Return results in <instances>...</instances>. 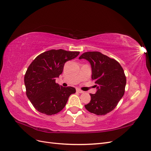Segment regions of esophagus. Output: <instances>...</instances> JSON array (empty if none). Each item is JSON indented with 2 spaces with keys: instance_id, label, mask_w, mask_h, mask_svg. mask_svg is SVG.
<instances>
[{
  "instance_id": "obj_1",
  "label": "esophagus",
  "mask_w": 151,
  "mask_h": 151,
  "mask_svg": "<svg viewBox=\"0 0 151 151\" xmlns=\"http://www.w3.org/2000/svg\"><path fill=\"white\" fill-rule=\"evenodd\" d=\"M76 92H79V93H83L84 92L83 91V90H80V88H77L76 89Z\"/></svg>"
}]
</instances>
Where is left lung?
Returning <instances> with one entry per match:
<instances>
[{
    "label": "left lung",
    "instance_id": "8db88e82",
    "mask_svg": "<svg viewBox=\"0 0 151 151\" xmlns=\"http://www.w3.org/2000/svg\"><path fill=\"white\" fill-rule=\"evenodd\" d=\"M79 59L91 64L92 79L97 84V92L90 94L91 100L85 108L95 114L105 115L115 108L124 93L127 78L123 69L117 61L100 52H87Z\"/></svg>",
    "mask_w": 151,
    "mask_h": 151
}]
</instances>
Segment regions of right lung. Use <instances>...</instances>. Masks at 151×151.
Masks as SVG:
<instances>
[{"instance_id": "add662e5", "label": "right lung", "mask_w": 151, "mask_h": 151, "mask_svg": "<svg viewBox=\"0 0 151 151\" xmlns=\"http://www.w3.org/2000/svg\"><path fill=\"white\" fill-rule=\"evenodd\" d=\"M80 52L63 49L44 52L33 60L26 71V93L33 107L47 115L57 114L65 107L74 87H63L55 83L65 63L78 56Z\"/></svg>"}]
</instances>
